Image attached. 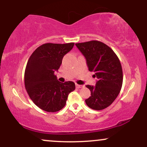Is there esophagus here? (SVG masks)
<instances>
[{"mask_svg":"<svg viewBox=\"0 0 147 147\" xmlns=\"http://www.w3.org/2000/svg\"><path fill=\"white\" fill-rule=\"evenodd\" d=\"M84 86L83 85H79V84H76V88H83Z\"/></svg>","mask_w":147,"mask_h":147,"instance_id":"esophagus-1","label":"esophagus"}]
</instances>
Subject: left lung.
I'll list each match as a JSON object with an SVG mask.
<instances>
[{
  "mask_svg": "<svg viewBox=\"0 0 147 147\" xmlns=\"http://www.w3.org/2000/svg\"><path fill=\"white\" fill-rule=\"evenodd\" d=\"M86 60L88 70L97 81L95 86L87 85L90 97L85 102L93 110H103L117 98L122 88V68L116 54L110 47L98 41L75 43Z\"/></svg>",
  "mask_w": 147,
  "mask_h": 147,
  "instance_id": "left-lung-1",
  "label": "left lung"
}]
</instances>
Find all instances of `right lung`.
Masks as SVG:
<instances>
[{
	"instance_id": "1",
	"label": "right lung",
	"mask_w": 147,
	"mask_h": 147,
	"mask_svg": "<svg viewBox=\"0 0 147 147\" xmlns=\"http://www.w3.org/2000/svg\"><path fill=\"white\" fill-rule=\"evenodd\" d=\"M75 43H45L34 51L25 71V86L38 108L47 112L61 110L66 104L70 92L75 90L73 82H59L55 71H58L64 55Z\"/></svg>"
}]
</instances>
